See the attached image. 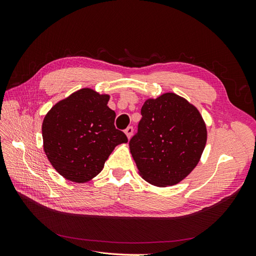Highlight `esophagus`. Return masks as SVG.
Returning <instances> with one entry per match:
<instances>
[{"instance_id":"1","label":"esophagus","mask_w":256,"mask_h":256,"mask_svg":"<svg viewBox=\"0 0 256 256\" xmlns=\"http://www.w3.org/2000/svg\"><path fill=\"white\" fill-rule=\"evenodd\" d=\"M125 134H126L127 138H131V136H132V134H134V128H132V127H128V128H126V129H125Z\"/></svg>"}]
</instances>
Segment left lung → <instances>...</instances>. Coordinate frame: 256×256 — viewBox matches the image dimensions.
Wrapping results in <instances>:
<instances>
[{
  "label": "left lung",
  "mask_w": 256,
  "mask_h": 256,
  "mask_svg": "<svg viewBox=\"0 0 256 256\" xmlns=\"http://www.w3.org/2000/svg\"><path fill=\"white\" fill-rule=\"evenodd\" d=\"M141 114L138 134L129 142L138 174L160 188L180 182L198 166L205 148L202 114L175 92L146 99Z\"/></svg>",
  "instance_id": "obj_1"
}]
</instances>
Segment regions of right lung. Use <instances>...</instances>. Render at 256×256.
Returning a JSON list of instances; mask_svg holds the SVG:
<instances>
[{
    "label": "right lung",
    "instance_id": "obj_1",
    "mask_svg": "<svg viewBox=\"0 0 256 256\" xmlns=\"http://www.w3.org/2000/svg\"><path fill=\"white\" fill-rule=\"evenodd\" d=\"M109 94L84 88L62 99L46 114L42 131L46 156L56 172L72 182L92 180L126 134L114 126Z\"/></svg>",
    "mask_w": 256,
    "mask_h": 256
}]
</instances>
